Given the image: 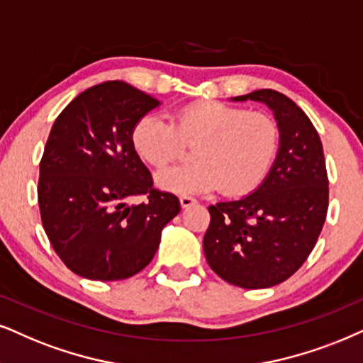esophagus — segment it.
<instances>
[{
  "mask_svg": "<svg viewBox=\"0 0 363 363\" xmlns=\"http://www.w3.org/2000/svg\"><path fill=\"white\" fill-rule=\"evenodd\" d=\"M179 201H181V206L182 208H191V206H194L197 201L194 199V197H191V196H186V194H182L181 197H179Z\"/></svg>",
  "mask_w": 363,
  "mask_h": 363,
  "instance_id": "esophagus-1",
  "label": "esophagus"
}]
</instances>
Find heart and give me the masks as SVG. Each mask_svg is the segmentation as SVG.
I'll list each match as a JSON object with an SVG mask.
<instances>
[{
    "mask_svg": "<svg viewBox=\"0 0 363 363\" xmlns=\"http://www.w3.org/2000/svg\"><path fill=\"white\" fill-rule=\"evenodd\" d=\"M278 137L277 122L268 113L204 100L179 108L174 123L159 113H145L132 128L130 140L135 154L154 169L172 162L184 140H197L194 162L160 172V187L179 194L221 187L226 194L241 196L264 181Z\"/></svg>",
    "mask_w": 363,
    "mask_h": 363,
    "instance_id": "b5f03b06",
    "label": "heart"
}]
</instances>
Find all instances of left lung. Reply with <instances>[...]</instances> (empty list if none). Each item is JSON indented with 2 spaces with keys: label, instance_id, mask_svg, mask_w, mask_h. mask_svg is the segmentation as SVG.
Listing matches in <instances>:
<instances>
[{
  "label": "left lung",
  "instance_id": "8db88e82",
  "mask_svg": "<svg viewBox=\"0 0 363 363\" xmlns=\"http://www.w3.org/2000/svg\"><path fill=\"white\" fill-rule=\"evenodd\" d=\"M233 100H255L273 110L279 147L251 194L209 206L203 246L219 278L259 290L283 283L308 258L327 218L328 177L318 132L291 99L263 89Z\"/></svg>",
  "mask_w": 363,
  "mask_h": 363
}]
</instances>
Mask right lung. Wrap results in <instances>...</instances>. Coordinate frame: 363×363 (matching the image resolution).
Instances as JSON below:
<instances>
[{
	"label": "right lung",
	"mask_w": 363,
	"mask_h": 363,
	"mask_svg": "<svg viewBox=\"0 0 363 363\" xmlns=\"http://www.w3.org/2000/svg\"><path fill=\"white\" fill-rule=\"evenodd\" d=\"M159 105L125 82H104L77 95L50 130L40 162L41 223L79 277L117 281L142 272L181 211L176 196L155 189L132 147L135 122ZM134 195L146 201L128 205Z\"/></svg>",
	"instance_id": "1"
}]
</instances>
